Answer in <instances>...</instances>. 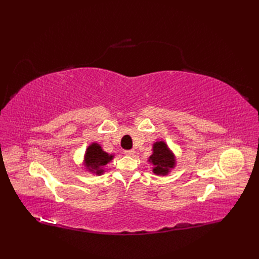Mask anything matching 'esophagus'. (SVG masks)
Returning a JSON list of instances; mask_svg holds the SVG:
<instances>
[{"mask_svg":"<svg viewBox=\"0 0 259 259\" xmlns=\"http://www.w3.org/2000/svg\"><path fill=\"white\" fill-rule=\"evenodd\" d=\"M123 153H124L125 156H134L135 155V150H133V149H131V150H124Z\"/></svg>","mask_w":259,"mask_h":259,"instance_id":"1","label":"esophagus"}]
</instances>
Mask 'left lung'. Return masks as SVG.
<instances>
[{
	"label": "left lung",
	"mask_w": 259,
	"mask_h": 259,
	"mask_svg": "<svg viewBox=\"0 0 259 259\" xmlns=\"http://www.w3.org/2000/svg\"><path fill=\"white\" fill-rule=\"evenodd\" d=\"M153 153L149 157V161L153 164L152 171L156 175H167L169 170L175 167V156L169 150L163 141L153 144Z\"/></svg>",
	"instance_id": "8db88e82"
}]
</instances>
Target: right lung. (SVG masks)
I'll use <instances>...</instances> for the list:
<instances>
[{
	"instance_id": "obj_1",
	"label": "right lung",
	"mask_w": 259,
	"mask_h": 259,
	"mask_svg": "<svg viewBox=\"0 0 259 259\" xmlns=\"http://www.w3.org/2000/svg\"><path fill=\"white\" fill-rule=\"evenodd\" d=\"M113 158L112 155H108L102 150V148L98 144H92L88 147L84 156V166L90 171L101 175L103 172V167Z\"/></svg>"
}]
</instances>
